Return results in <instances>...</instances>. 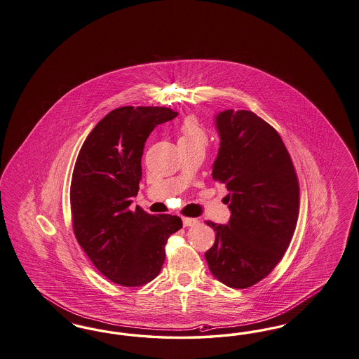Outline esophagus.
<instances>
[{
  "instance_id": "1",
  "label": "esophagus",
  "mask_w": 359,
  "mask_h": 359,
  "mask_svg": "<svg viewBox=\"0 0 359 359\" xmlns=\"http://www.w3.org/2000/svg\"><path fill=\"white\" fill-rule=\"evenodd\" d=\"M183 224L184 227H194L199 224V220L195 217H183Z\"/></svg>"
}]
</instances>
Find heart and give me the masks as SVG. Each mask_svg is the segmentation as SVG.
Listing matches in <instances>:
<instances>
[{
	"label": "heart",
	"instance_id": "b5f03b06",
	"mask_svg": "<svg viewBox=\"0 0 359 359\" xmlns=\"http://www.w3.org/2000/svg\"><path fill=\"white\" fill-rule=\"evenodd\" d=\"M177 144L180 148H184V147L205 148L208 145V133L195 117H187L180 127Z\"/></svg>",
	"mask_w": 359,
	"mask_h": 359
}]
</instances>
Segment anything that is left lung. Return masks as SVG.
Segmentation results:
<instances>
[{"mask_svg": "<svg viewBox=\"0 0 359 359\" xmlns=\"http://www.w3.org/2000/svg\"><path fill=\"white\" fill-rule=\"evenodd\" d=\"M220 136L212 179L224 183L231 211L204 254L210 271L232 288L252 286L271 273L291 242L299 214V184L279 133L250 111L215 117Z\"/></svg>", "mask_w": 359, "mask_h": 359, "instance_id": "1", "label": "left lung"}]
</instances>
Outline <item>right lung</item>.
I'll return each instance as SVG.
<instances>
[{"label": "right lung", "instance_id": "right-lung-1", "mask_svg": "<svg viewBox=\"0 0 359 359\" xmlns=\"http://www.w3.org/2000/svg\"><path fill=\"white\" fill-rule=\"evenodd\" d=\"M177 116L164 107H121L97 123L83 144L71 183L73 231L105 278L126 287L158 276L165 243L183 227L179 216L129 210L142 180L149 133Z\"/></svg>", "mask_w": 359, "mask_h": 359}]
</instances>
